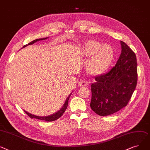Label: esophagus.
Masks as SVG:
<instances>
[{"label": "esophagus", "instance_id": "esophagus-1", "mask_svg": "<svg viewBox=\"0 0 150 150\" xmlns=\"http://www.w3.org/2000/svg\"><path fill=\"white\" fill-rule=\"evenodd\" d=\"M88 81L86 79H83V80H81L78 83V86L79 87H85L88 85Z\"/></svg>", "mask_w": 150, "mask_h": 150}]
</instances>
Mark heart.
I'll list each match as a JSON object with an SVG mask.
<instances>
[{"label":"heart","mask_w":150,"mask_h":150,"mask_svg":"<svg viewBox=\"0 0 150 150\" xmlns=\"http://www.w3.org/2000/svg\"><path fill=\"white\" fill-rule=\"evenodd\" d=\"M81 54L86 57L92 56L88 60L86 69L88 74L98 75L104 73L110 65L114 57V50L109 45L96 40L86 42L81 47Z\"/></svg>","instance_id":"heart-1"}]
</instances>
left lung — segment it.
Wrapping results in <instances>:
<instances>
[{
    "label": "left lung",
    "mask_w": 150,
    "mask_h": 150,
    "mask_svg": "<svg viewBox=\"0 0 150 150\" xmlns=\"http://www.w3.org/2000/svg\"><path fill=\"white\" fill-rule=\"evenodd\" d=\"M121 54L116 65L107 74L95 77L91 85V107L99 116L112 115L125 107L137 82L135 53L121 41Z\"/></svg>",
    "instance_id": "8db88e82"
}]
</instances>
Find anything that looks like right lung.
<instances>
[{
  "mask_svg": "<svg viewBox=\"0 0 150 150\" xmlns=\"http://www.w3.org/2000/svg\"><path fill=\"white\" fill-rule=\"evenodd\" d=\"M46 38H38V39L34 40L32 41L31 42L29 43L28 45H25V46H23V47H26V46H28V45H33V44H34V43L37 42V41L43 40H45V39H46ZM71 93L69 95V96H68L67 98L66 99V101H65V103H64V105L63 106V107H62L60 110H59L58 112H57V113H54V114H53V115H52L47 116H43V117H42V116H35V115H32V114H31V113H29L28 112H26V111H25V110H24V112L27 114L28 116H29L31 118H35V119H40V120L46 121H47V122H51V121H55V120H57V119H58V118L60 117L63 115V113H64L65 110H66L67 107L69 99L70 96H71Z\"/></svg>",
  "mask_w": 150,
  "mask_h": 150,
  "instance_id": "obj_1",
  "label": "right lung"
}]
</instances>
